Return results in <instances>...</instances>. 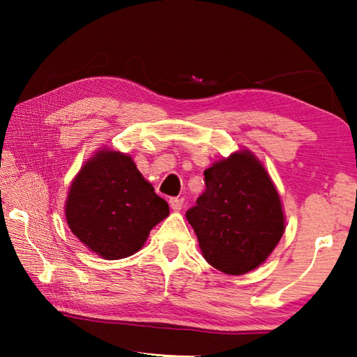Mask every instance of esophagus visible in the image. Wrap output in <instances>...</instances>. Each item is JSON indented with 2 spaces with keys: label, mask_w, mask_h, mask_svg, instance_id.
<instances>
[{
  "label": "esophagus",
  "mask_w": 357,
  "mask_h": 357,
  "mask_svg": "<svg viewBox=\"0 0 357 357\" xmlns=\"http://www.w3.org/2000/svg\"><path fill=\"white\" fill-rule=\"evenodd\" d=\"M169 204H170V207H172V210H174V211H179L181 208H183V204H184V199H183V198H170Z\"/></svg>",
  "instance_id": "1"
}]
</instances>
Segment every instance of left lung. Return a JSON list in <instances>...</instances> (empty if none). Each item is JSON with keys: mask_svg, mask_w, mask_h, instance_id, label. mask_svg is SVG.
<instances>
[{"mask_svg": "<svg viewBox=\"0 0 357 357\" xmlns=\"http://www.w3.org/2000/svg\"><path fill=\"white\" fill-rule=\"evenodd\" d=\"M206 192L185 218L207 262L244 275L267 259L284 234L279 195L262 164L239 151L204 172Z\"/></svg>", "mask_w": 357, "mask_h": 357, "instance_id": "left-lung-1", "label": "left lung"}]
</instances>
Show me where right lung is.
I'll return each instance as SVG.
<instances>
[{"instance_id": "add662e5", "label": "right lung", "mask_w": 357, "mask_h": 357, "mask_svg": "<svg viewBox=\"0 0 357 357\" xmlns=\"http://www.w3.org/2000/svg\"><path fill=\"white\" fill-rule=\"evenodd\" d=\"M169 204L142 178L130 156L102 150L82 167L66 202L72 233L104 259L138 252Z\"/></svg>"}]
</instances>
